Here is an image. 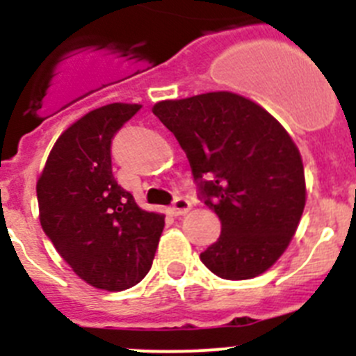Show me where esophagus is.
<instances>
[{
    "label": "esophagus",
    "instance_id": "obj_1",
    "mask_svg": "<svg viewBox=\"0 0 356 356\" xmlns=\"http://www.w3.org/2000/svg\"><path fill=\"white\" fill-rule=\"evenodd\" d=\"M172 213L175 216H185L191 210V201L187 197H176L175 205H172Z\"/></svg>",
    "mask_w": 356,
    "mask_h": 356
}]
</instances>
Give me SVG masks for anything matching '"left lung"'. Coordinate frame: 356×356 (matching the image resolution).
Masks as SVG:
<instances>
[{"instance_id": "obj_1", "label": "left lung", "mask_w": 356, "mask_h": 356, "mask_svg": "<svg viewBox=\"0 0 356 356\" xmlns=\"http://www.w3.org/2000/svg\"><path fill=\"white\" fill-rule=\"evenodd\" d=\"M153 114L187 155L221 235L200 254L213 275L250 280L287 250L307 201L300 149L282 124L234 92L165 99Z\"/></svg>"}]
</instances>
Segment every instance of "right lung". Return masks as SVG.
<instances>
[{
  "mask_svg": "<svg viewBox=\"0 0 356 356\" xmlns=\"http://www.w3.org/2000/svg\"><path fill=\"white\" fill-rule=\"evenodd\" d=\"M139 110H90L56 139L37 180L44 234L83 282L110 292L147 275L163 229L162 213L140 209L112 175V139Z\"/></svg>",
  "mask_w": 356,
  "mask_h": 356,
  "instance_id": "obj_1",
  "label": "right lung"
}]
</instances>
